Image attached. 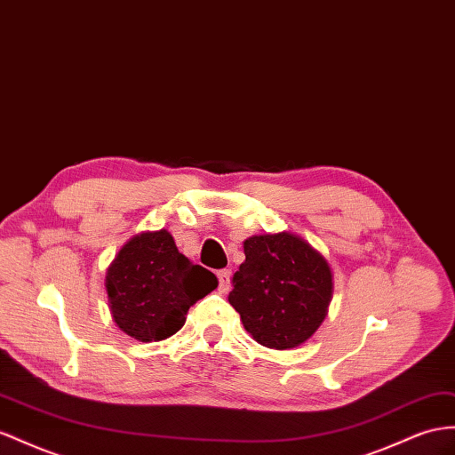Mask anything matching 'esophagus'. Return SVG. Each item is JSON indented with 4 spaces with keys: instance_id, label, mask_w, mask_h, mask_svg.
Returning <instances> with one entry per match:
<instances>
[{
    "instance_id": "esophagus-1",
    "label": "esophagus",
    "mask_w": 455,
    "mask_h": 455,
    "mask_svg": "<svg viewBox=\"0 0 455 455\" xmlns=\"http://www.w3.org/2000/svg\"><path fill=\"white\" fill-rule=\"evenodd\" d=\"M217 276H219V290H220V292H228V288H230V276H232L230 269H220V271L217 273Z\"/></svg>"
}]
</instances>
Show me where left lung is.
<instances>
[{
  "mask_svg": "<svg viewBox=\"0 0 455 455\" xmlns=\"http://www.w3.org/2000/svg\"><path fill=\"white\" fill-rule=\"evenodd\" d=\"M246 261L232 276L228 304L251 339L273 349L307 342L332 299V269L324 255L292 232L243 240Z\"/></svg>",
  "mask_w": 455,
  "mask_h": 455,
  "instance_id": "1",
  "label": "left lung"
}]
</instances>
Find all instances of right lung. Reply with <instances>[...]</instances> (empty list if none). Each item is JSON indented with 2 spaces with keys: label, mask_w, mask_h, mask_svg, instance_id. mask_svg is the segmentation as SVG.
I'll return each mask as SVG.
<instances>
[{
  "label": "right lung",
  "mask_w": 455,
  "mask_h": 455,
  "mask_svg": "<svg viewBox=\"0 0 455 455\" xmlns=\"http://www.w3.org/2000/svg\"><path fill=\"white\" fill-rule=\"evenodd\" d=\"M217 284L212 271L184 258L167 228L132 236L106 273L113 323L138 342H159L179 332L188 309Z\"/></svg>",
  "instance_id": "1"
}]
</instances>
